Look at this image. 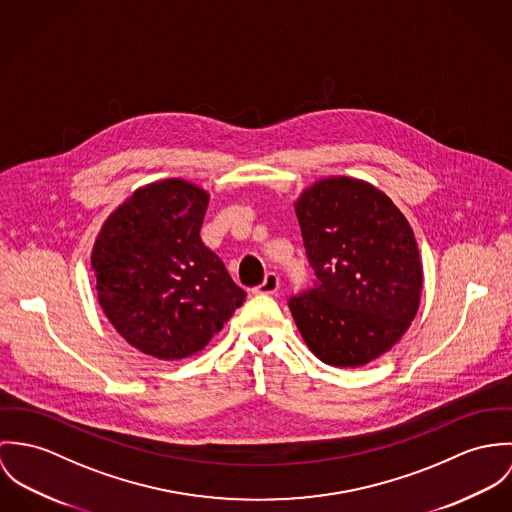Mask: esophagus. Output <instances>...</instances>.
I'll return each instance as SVG.
<instances>
[{
  "instance_id": "obj_1",
  "label": "esophagus",
  "mask_w": 512,
  "mask_h": 512,
  "mask_svg": "<svg viewBox=\"0 0 512 512\" xmlns=\"http://www.w3.org/2000/svg\"><path fill=\"white\" fill-rule=\"evenodd\" d=\"M279 286H281V279L275 275V273H269L265 277L263 284H259L253 292L255 294H277L279 292Z\"/></svg>"
}]
</instances>
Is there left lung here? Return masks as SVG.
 Listing matches in <instances>:
<instances>
[{"instance_id":"8db88e82","label":"left lung","mask_w":512,"mask_h":512,"mask_svg":"<svg viewBox=\"0 0 512 512\" xmlns=\"http://www.w3.org/2000/svg\"><path fill=\"white\" fill-rule=\"evenodd\" d=\"M316 283L288 300L310 351L332 367H361L410 328L422 294L414 231L373 184L328 176L294 202Z\"/></svg>"}]
</instances>
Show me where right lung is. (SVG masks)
<instances>
[{
  "mask_svg": "<svg viewBox=\"0 0 512 512\" xmlns=\"http://www.w3.org/2000/svg\"><path fill=\"white\" fill-rule=\"evenodd\" d=\"M208 202L188 180L151 182L117 206L94 241L98 302L145 355L171 361L202 351L245 300L200 239Z\"/></svg>",
  "mask_w": 512,
  "mask_h": 512,
  "instance_id": "1",
  "label": "right lung"
}]
</instances>
